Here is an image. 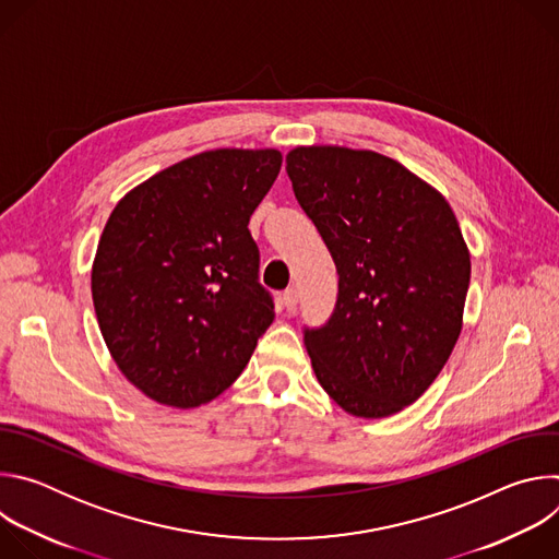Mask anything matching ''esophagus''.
<instances>
[{
    "label": "esophagus",
    "instance_id": "1",
    "mask_svg": "<svg viewBox=\"0 0 559 559\" xmlns=\"http://www.w3.org/2000/svg\"><path fill=\"white\" fill-rule=\"evenodd\" d=\"M298 296H300V294H298V287H294V285H292V287H287V289L283 292V305H285L289 311H292V309H296V305H298Z\"/></svg>",
    "mask_w": 559,
    "mask_h": 559
}]
</instances>
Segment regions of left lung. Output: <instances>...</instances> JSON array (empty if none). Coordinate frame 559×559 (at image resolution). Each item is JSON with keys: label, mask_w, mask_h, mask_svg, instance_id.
<instances>
[{"label": "left lung", "mask_w": 559, "mask_h": 559, "mask_svg": "<svg viewBox=\"0 0 559 559\" xmlns=\"http://www.w3.org/2000/svg\"><path fill=\"white\" fill-rule=\"evenodd\" d=\"M285 162L338 272L328 323L302 332L313 373L352 416L397 414L438 378L462 330L471 259L457 218L371 150L309 145Z\"/></svg>", "instance_id": "left-lung-1"}]
</instances>
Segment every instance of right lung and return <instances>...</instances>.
I'll list each match as a JSON object with an SVG mask.
<instances>
[{
    "mask_svg": "<svg viewBox=\"0 0 559 559\" xmlns=\"http://www.w3.org/2000/svg\"><path fill=\"white\" fill-rule=\"evenodd\" d=\"M278 150H210L150 177L112 210L93 302L121 373L190 409L223 393L274 323L250 216L281 173Z\"/></svg>",
    "mask_w": 559,
    "mask_h": 559,
    "instance_id": "right-lung-1",
    "label": "right lung"
}]
</instances>
